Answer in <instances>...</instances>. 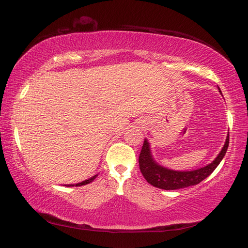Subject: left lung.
Returning <instances> with one entry per match:
<instances>
[{"mask_svg": "<svg viewBox=\"0 0 248 248\" xmlns=\"http://www.w3.org/2000/svg\"><path fill=\"white\" fill-rule=\"evenodd\" d=\"M228 147L229 134L227 140H225L223 148L221 149L220 154L217 155V158L211 163L193 171H174L160 166L159 163L155 161L153 155H151L149 142L145 140L140 155V159H138L140 169L146 181L155 187L167 190L188 187V186L199 184L215 171V169L219 166L221 160L227 154Z\"/></svg>", "mask_w": 248, "mask_h": 248, "instance_id": "obj_1", "label": "left lung"}]
</instances>
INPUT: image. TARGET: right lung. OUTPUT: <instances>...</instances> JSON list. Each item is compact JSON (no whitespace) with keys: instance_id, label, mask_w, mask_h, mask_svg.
<instances>
[{"instance_id":"add662e5","label":"right lung","mask_w":248,"mask_h":248,"mask_svg":"<svg viewBox=\"0 0 248 248\" xmlns=\"http://www.w3.org/2000/svg\"><path fill=\"white\" fill-rule=\"evenodd\" d=\"M98 175H93V177H90V179H88V180H86V181H82V182H80V183H77V184H68V185H65V186H81V185H86V184H89V183H91V182H93L95 177H97Z\"/></svg>"}]
</instances>
